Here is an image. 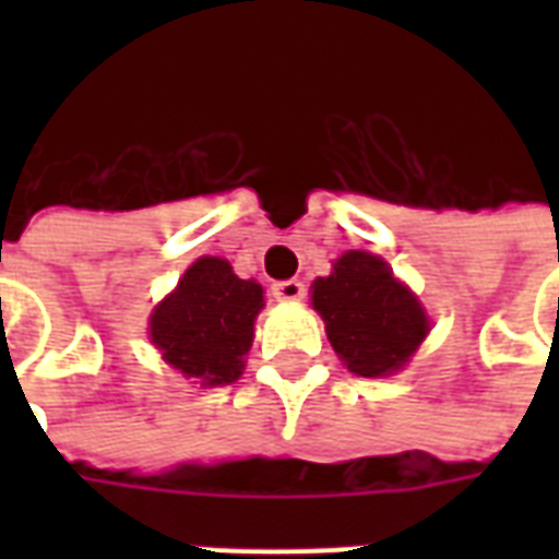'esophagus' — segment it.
Wrapping results in <instances>:
<instances>
[{
	"label": "esophagus",
	"instance_id": "1",
	"mask_svg": "<svg viewBox=\"0 0 559 559\" xmlns=\"http://www.w3.org/2000/svg\"><path fill=\"white\" fill-rule=\"evenodd\" d=\"M272 296L278 298V301H298V298H305V284L298 278L275 281L272 284Z\"/></svg>",
	"mask_w": 559,
	"mask_h": 559
}]
</instances>
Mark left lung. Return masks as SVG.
I'll use <instances>...</instances> for the list:
<instances>
[{
  "mask_svg": "<svg viewBox=\"0 0 559 559\" xmlns=\"http://www.w3.org/2000/svg\"><path fill=\"white\" fill-rule=\"evenodd\" d=\"M313 307L348 371L389 377L408 362L429 333L417 298L368 252H345L328 278L313 281Z\"/></svg>",
  "mask_w": 559,
  "mask_h": 559,
  "instance_id": "1",
  "label": "left lung"
}]
</instances>
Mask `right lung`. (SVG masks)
<instances>
[{"mask_svg":"<svg viewBox=\"0 0 559 559\" xmlns=\"http://www.w3.org/2000/svg\"><path fill=\"white\" fill-rule=\"evenodd\" d=\"M261 307V284L237 278L223 258H200L177 293L156 307L153 345L186 377L226 385L243 373V354L252 345Z\"/></svg>","mask_w":559,"mask_h":559,"instance_id":"obj_1","label":"right lung"}]
</instances>
